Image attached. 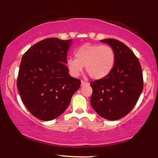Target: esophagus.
Wrapping results in <instances>:
<instances>
[{"mask_svg": "<svg viewBox=\"0 0 158 158\" xmlns=\"http://www.w3.org/2000/svg\"><path fill=\"white\" fill-rule=\"evenodd\" d=\"M89 85V84L88 82H85V81H81V86H84V85Z\"/></svg>", "mask_w": 158, "mask_h": 158, "instance_id": "1", "label": "esophagus"}]
</instances>
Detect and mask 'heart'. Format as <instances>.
<instances>
[{"instance_id": "obj_1", "label": "heart", "mask_w": 158, "mask_h": 158, "mask_svg": "<svg viewBox=\"0 0 158 158\" xmlns=\"http://www.w3.org/2000/svg\"><path fill=\"white\" fill-rule=\"evenodd\" d=\"M74 56L75 58L69 57L66 61L69 73L78 77L85 67L88 74L96 80L109 75L116 61L114 51L107 45L84 44L74 52Z\"/></svg>"}]
</instances>
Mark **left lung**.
<instances>
[{
    "instance_id": "1",
    "label": "left lung",
    "mask_w": 158,
    "mask_h": 158,
    "mask_svg": "<svg viewBox=\"0 0 158 158\" xmlns=\"http://www.w3.org/2000/svg\"><path fill=\"white\" fill-rule=\"evenodd\" d=\"M100 42L109 44L116 61L109 75L90 83V105L104 118L116 121L129 113L143 90V75L138 58L124 43L115 39Z\"/></svg>"
}]
</instances>
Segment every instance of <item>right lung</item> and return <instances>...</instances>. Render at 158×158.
Here are the masks:
<instances>
[{"label":"right lung","instance_id":"1","mask_svg":"<svg viewBox=\"0 0 158 158\" xmlns=\"http://www.w3.org/2000/svg\"><path fill=\"white\" fill-rule=\"evenodd\" d=\"M73 40L47 38L23 54L17 88L28 110L42 121L60 116L79 89L81 81L72 77L65 65Z\"/></svg>","mask_w":158,"mask_h":158}]
</instances>
